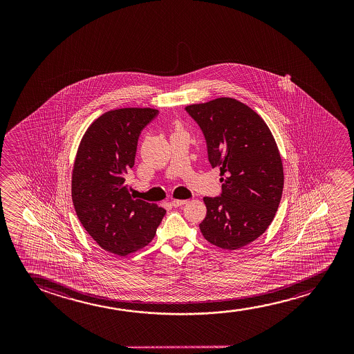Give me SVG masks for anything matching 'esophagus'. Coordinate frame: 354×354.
Wrapping results in <instances>:
<instances>
[{"mask_svg":"<svg viewBox=\"0 0 354 354\" xmlns=\"http://www.w3.org/2000/svg\"><path fill=\"white\" fill-rule=\"evenodd\" d=\"M186 203H187V201H185V199H173L171 201V205L173 207H181V205H184Z\"/></svg>","mask_w":354,"mask_h":354,"instance_id":"1","label":"esophagus"}]
</instances>
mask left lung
Listing matches in <instances>:
<instances>
[{
	"mask_svg": "<svg viewBox=\"0 0 354 354\" xmlns=\"http://www.w3.org/2000/svg\"><path fill=\"white\" fill-rule=\"evenodd\" d=\"M198 123L213 168H220L223 192L204 197L203 237L216 247L236 250L271 225L281 203L284 173L281 153L261 117L233 97L186 106Z\"/></svg>",
	"mask_w": 354,
	"mask_h": 354,
	"instance_id": "obj_1",
	"label": "left lung"
}]
</instances>
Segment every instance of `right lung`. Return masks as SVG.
Listing matches in <instances>:
<instances>
[{
    "mask_svg": "<svg viewBox=\"0 0 354 354\" xmlns=\"http://www.w3.org/2000/svg\"><path fill=\"white\" fill-rule=\"evenodd\" d=\"M157 113L150 107L102 113L88 127L73 163L71 194L78 218L97 245L118 257L146 247L165 216V209L133 198L124 185L141 131Z\"/></svg>",
    "mask_w": 354,
    "mask_h": 354,
    "instance_id": "add662e5",
    "label": "right lung"
}]
</instances>
